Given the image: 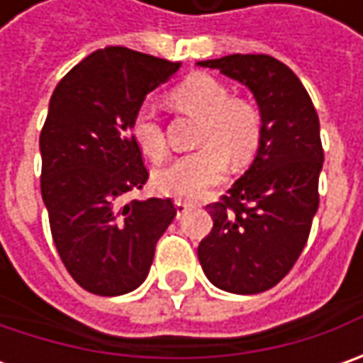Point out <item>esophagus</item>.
I'll list each match as a JSON object with an SVG mask.
<instances>
[{
  "label": "esophagus",
  "mask_w": 363,
  "mask_h": 363,
  "mask_svg": "<svg viewBox=\"0 0 363 363\" xmlns=\"http://www.w3.org/2000/svg\"><path fill=\"white\" fill-rule=\"evenodd\" d=\"M174 206H175V210H177V218H179V216H184V214H186V212H188L189 208H191V203H188V202H182V200H175Z\"/></svg>",
  "instance_id": "esophagus-1"
}]
</instances>
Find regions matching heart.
<instances>
[{
	"label": "heart",
	"instance_id": "heart-1",
	"mask_svg": "<svg viewBox=\"0 0 363 363\" xmlns=\"http://www.w3.org/2000/svg\"><path fill=\"white\" fill-rule=\"evenodd\" d=\"M169 103L188 115L202 119L198 147L202 151L184 155L155 169L151 184L157 194L177 200H198L218 186L228 169V160L242 165L257 153L262 121L252 103L232 99L226 84L208 74H196L169 94ZM133 139L149 160L160 161L167 153L165 135L149 106L133 121Z\"/></svg>",
	"mask_w": 363,
	"mask_h": 363
}]
</instances>
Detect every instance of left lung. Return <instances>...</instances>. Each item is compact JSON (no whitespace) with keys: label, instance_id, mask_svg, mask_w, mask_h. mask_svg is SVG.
<instances>
[{"label":"left lung","instance_id":"8db88e82","mask_svg":"<svg viewBox=\"0 0 363 363\" xmlns=\"http://www.w3.org/2000/svg\"><path fill=\"white\" fill-rule=\"evenodd\" d=\"M198 64L244 84L262 121L255 160L230 196L208 206L214 228L198 246L212 285L257 295L293 269L307 242L323 167L319 119L299 78L272 56L232 54Z\"/></svg>","mask_w":363,"mask_h":363}]
</instances>
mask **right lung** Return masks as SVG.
<instances>
[{"label":"right lung","mask_w":363,"mask_h":363,"mask_svg":"<svg viewBox=\"0 0 363 363\" xmlns=\"http://www.w3.org/2000/svg\"><path fill=\"white\" fill-rule=\"evenodd\" d=\"M179 66L108 46L89 54L52 92L40 135L42 200L64 267L89 293L135 291L175 218L169 198H121L149 177L133 121L147 94Z\"/></svg>","instance_id":"obj_1"}]
</instances>
